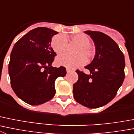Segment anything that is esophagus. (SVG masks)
Instances as JSON below:
<instances>
[{
  "mask_svg": "<svg viewBox=\"0 0 134 134\" xmlns=\"http://www.w3.org/2000/svg\"><path fill=\"white\" fill-rule=\"evenodd\" d=\"M73 71V70L70 69V68H66V72H67V73H70V72H72Z\"/></svg>",
  "mask_w": 134,
  "mask_h": 134,
  "instance_id": "34e87169",
  "label": "esophagus"
}]
</instances>
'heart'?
Segmentation results:
<instances>
[{
    "instance_id": "obj_1",
    "label": "heart",
    "mask_w": 134,
    "mask_h": 134,
    "mask_svg": "<svg viewBox=\"0 0 134 134\" xmlns=\"http://www.w3.org/2000/svg\"><path fill=\"white\" fill-rule=\"evenodd\" d=\"M71 40L76 43L80 47L78 48L77 54H80L72 56L68 54H62L56 58V63L60 66L67 68H76L84 64L86 62V58H92L94 55V51L89 46L90 40L89 38L83 34H77L71 36ZM67 38L64 34H57L53 36L51 40V46L56 53L60 54L64 52L67 47Z\"/></svg>"
}]
</instances>
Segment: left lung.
Masks as SVG:
<instances>
[{
	"label": "left lung",
	"instance_id": "left-lung-1",
	"mask_svg": "<svg viewBox=\"0 0 134 134\" xmlns=\"http://www.w3.org/2000/svg\"><path fill=\"white\" fill-rule=\"evenodd\" d=\"M94 42L96 54L85 66L90 74L77 70L78 80L73 85L77 102L89 108H97L110 102L116 96L125 78V60L118 45L101 32L87 30Z\"/></svg>",
	"mask_w": 134,
	"mask_h": 134
}]
</instances>
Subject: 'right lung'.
I'll return each mask as SVG.
<instances>
[{
    "label": "right lung",
    "mask_w": 134,
    "mask_h": 134,
    "mask_svg": "<svg viewBox=\"0 0 134 134\" xmlns=\"http://www.w3.org/2000/svg\"><path fill=\"white\" fill-rule=\"evenodd\" d=\"M56 34L48 28L38 27L13 47L8 65L11 86L27 104L36 105L51 100L56 93L55 80L66 76L65 67L51 66L56 55L50 46L51 40Z\"/></svg>",
    "instance_id": "right-lung-1"
}]
</instances>
